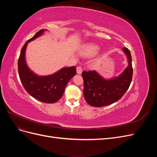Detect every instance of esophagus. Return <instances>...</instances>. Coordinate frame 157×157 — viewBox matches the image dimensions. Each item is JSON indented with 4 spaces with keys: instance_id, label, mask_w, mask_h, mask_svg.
<instances>
[{
    "instance_id": "esophagus-1",
    "label": "esophagus",
    "mask_w": 157,
    "mask_h": 157,
    "mask_svg": "<svg viewBox=\"0 0 157 157\" xmlns=\"http://www.w3.org/2000/svg\"><path fill=\"white\" fill-rule=\"evenodd\" d=\"M82 67H77V74H78V75H80L82 73Z\"/></svg>"
}]
</instances>
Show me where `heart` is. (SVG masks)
Instances as JSON below:
<instances>
[{
    "label": "heart",
    "instance_id": "1",
    "mask_svg": "<svg viewBox=\"0 0 157 157\" xmlns=\"http://www.w3.org/2000/svg\"><path fill=\"white\" fill-rule=\"evenodd\" d=\"M100 50V47L94 44H88L84 45L80 48L79 52L82 56L86 58H92L96 56Z\"/></svg>",
    "mask_w": 157,
    "mask_h": 157
}]
</instances>
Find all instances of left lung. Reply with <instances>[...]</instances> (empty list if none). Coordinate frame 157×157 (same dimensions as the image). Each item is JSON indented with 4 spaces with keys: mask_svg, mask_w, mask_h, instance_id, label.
Wrapping results in <instances>:
<instances>
[{
    "mask_svg": "<svg viewBox=\"0 0 157 157\" xmlns=\"http://www.w3.org/2000/svg\"><path fill=\"white\" fill-rule=\"evenodd\" d=\"M128 59V66L115 77L107 79L96 71H83L84 96L90 105L100 107L111 105L122 97L132 82L133 69L130 50L122 48Z\"/></svg>",
    "mask_w": 157,
    "mask_h": 157,
    "instance_id": "1",
    "label": "left lung"
}]
</instances>
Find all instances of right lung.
Returning <instances> with one entry per match:
<instances>
[{
  "mask_svg": "<svg viewBox=\"0 0 157 157\" xmlns=\"http://www.w3.org/2000/svg\"><path fill=\"white\" fill-rule=\"evenodd\" d=\"M46 29H41L28 40L21 50L18 59V73L20 78L27 92L32 97L46 103H54L63 96L69 80L77 74L74 66L63 67L54 74L39 76L27 66L25 52L27 44L44 34Z\"/></svg>",
  "mask_w": 157,
  "mask_h": 157,
  "instance_id": "1",
  "label": "right lung"
}]
</instances>
